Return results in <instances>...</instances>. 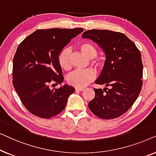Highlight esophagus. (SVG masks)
<instances>
[{
	"label": "esophagus",
	"mask_w": 156,
	"mask_h": 156,
	"mask_svg": "<svg viewBox=\"0 0 156 156\" xmlns=\"http://www.w3.org/2000/svg\"><path fill=\"white\" fill-rule=\"evenodd\" d=\"M75 90L77 91H83L84 90V89L83 88H81V87H76L75 88Z\"/></svg>",
	"instance_id": "obj_1"
}]
</instances>
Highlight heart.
Segmentation results:
<instances>
[{
  "label": "heart",
  "mask_w": 156,
  "mask_h": 156,
  "mask_svg": "<svg viewBox=\"0 0 156 156\" xmlns=\"http://www.w3.org/2000/svg\"><path fill=\"white\" fill-rule=\"evenodd\" d=\"M79 48L83 55L87 58L91 59L97 56V50L93 44L89 42H82L79 45ZM58 62L62 69L69 70L71 68L70 61V50L65 48L59 52L58 55ZM104 59L102 57H97L93 62L94 65L97 69H101L104 65ZM94 72L91 69L74 70L67 77L68 84L76 87H84L94 79Z\"/></svg>",
  "instance_id": "1"
}]
</instances>
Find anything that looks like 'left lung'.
Listing matches in <instances>:
<instances>
[{
	"instance_id": "obj_1",
	"label": "left lung",
	"mask_w": 156,
	"mask_h": 156,
	"mask_svg": "<svg viewBox=\"0 0 156 156\" xmlns=\"http://www.w3.org/2000/svg\"><path fill=\"white\" fill-rule=\"evenodd\" d=\"M83 38L97 43L105 53L101 73L95 81L104 89H94L89 109L103 119L121 116L131 107L141 90L143 63L137 47L124 34L107 30H89Z\"/></svg>"
}]
</instances>
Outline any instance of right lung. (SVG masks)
Wrapping results in <instances>:
<instances>
[{
  "label": "right lung",
  "instance_id": "add662e5",
  "mask_svg": "<svg viewBox=\"0 0 156 156\" xmlns=\"http://www.w3.org/2000/svg\"><path fill=\"white\" fill-rule=\"evenodd\" d=\"M84 31L82 28L37 30L19 44L12 61V84L23 105L40 118L62 112L74 88L64 84L58 55L64 47Z\"/></svg>",
  "mask_w": 156,
  "mask_h": 156
}]
</instances>
